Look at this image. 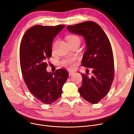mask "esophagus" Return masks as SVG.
Instances as JSON below:
<instances>
[{"mask_svg": "<svg viewBox=\"0 0 134 134\" xmlns=\"http://www.w3.org/2000/svg\"><path fill=\"white\" fill-rule=\"evenodd\" d=\"M68 73H69V75H73V74L74 73V72H73V71L68 70Z\"/></svg>", "mask_w": 134, "mask_h": 134, "instance_id": "esophagus-1", "label": "esophagus"}]
</instances>
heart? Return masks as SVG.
Segmentation results:
<instances>
[{
  "label": "heart",
  "instance_id": "heart-1",
  "mask_svg": "<svg viewBox=\"0 0 134 134\" xmlns=\"http://www.w3.org/2000/svg\"><path fill=\"white\" fill-rule=\"evenodd\" d=\"M66 39L69 44H72L76 42H80V38L76 35L71 34L68 35L66 37ZM75 59L73 57H69L64 59L61 61V64L62 66L66 67L67 68H72L74 67V63Z\"/></svg>",
  "mask_w": 134,
  "mask_h": 134
}]
</instances>
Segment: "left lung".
Listing matches in <instances>:
<instances>
[{
  "mask_svg": "<svg viewBox=\"0 0 134 134\" xmlns=\"http://www.w3.org/2000/svg\"><path fill=\"white\" fill-rule=\"evenodd\" d=\"M67 29L85 39L86 50L81 65L92 69V75L88 76V72L87 74H81L82 84L79 92L87 101L97 103L109 92L114 76V57L109 40L101 26L94 21L69 25Z\"/></svg>",
  "mask_w": 134,
  "mask_h": 134,
  "instance_id": "obj_1",
  "label": "left lung"
}]
</instances>
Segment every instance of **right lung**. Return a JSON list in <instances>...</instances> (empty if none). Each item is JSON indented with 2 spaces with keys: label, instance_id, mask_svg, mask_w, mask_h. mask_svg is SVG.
I'll return each instance as SVG.
<instances>
[{
  "label": "right lung",
  "instance_id": "right-lung-1",
  "mask_svg": "<svg viewBox=\"0 0 134 134\" xmlns=\"http://www.w3.org/2000/svg\"><path fill=\"white\" fill-rule=\"evenodd\" d=\"M65 27L34 26L27 31L20 46V64L25 84L35 97L45 104L56 101L69 76L66 69L46 70L54 37Z\"/></svg>",
  "mask_w": 134,
  "mask_h": 134
}]
</instances>
